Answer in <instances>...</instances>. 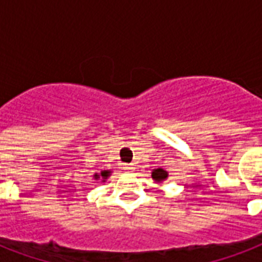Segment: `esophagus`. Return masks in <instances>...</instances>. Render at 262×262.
<instances>
[{
  "label": "esophagus",
  "mask_w": 262,
  "mask_h": 262,
  "mask_svg": "<svg viewBox=\"0 0 262 262\" xmlns=\"http://www.w3.org/2000/svg\"><path fill=\"white\" fill-rule=\"evenodd\" d=\"M123 170H126L127 172H132L135 170V167H133L132 164H125V166H123Z\"/></svg>",
  "instance_id": "1"
}]
</instances>
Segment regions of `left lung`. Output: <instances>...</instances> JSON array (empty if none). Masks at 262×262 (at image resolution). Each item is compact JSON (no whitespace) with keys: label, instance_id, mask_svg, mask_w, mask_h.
I'll list each match as a JSON object with an SVG mask.
<instances>
[{"label":"left lung","instance_id":"1","mask_svg":"<svg viewBox=\"0 0 262 262\" xmlns=\"http://www.w3.org/2000/svg\"><path fill=\"white\" fill-rule=\"evenodd\" d=\"M167 171H164L163 168H155V170L152 171V179L156 181V182H163L164 179H167Z\"/></svg>","mask_w":262,"mask_h":262}]
</instances>
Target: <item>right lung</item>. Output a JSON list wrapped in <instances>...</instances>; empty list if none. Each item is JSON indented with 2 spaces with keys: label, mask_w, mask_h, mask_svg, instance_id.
Instances as JSON below:
<instances>
[{
  "label": "right lung",
  "mask_w": 262,
  "mask_h": 262,
  "mask_svg": "<svg viewBox=\"0 0 262 262\" xmlns=\"http://www.w3.org/2000/svg\"><path fill=\"white\" fill-rule=\"evenodd\" d=\"M94 177L95 179H103L102 182H104V181L110 177V171H108V170H104V171H102L100 174H95Z\"/></svg>",
  "instance_id": "1"
}]
</instances>
